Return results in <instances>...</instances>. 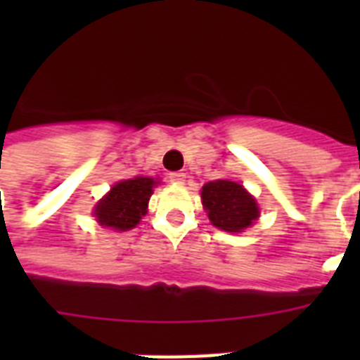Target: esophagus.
<instances>
[{"instance_id":"obj_1","label":"esophagus","mask_w":360,"mask_h":360,"mask_svg":"<svg viewBox=\"0 0 360 360\" xmlns=\"http://www.w3.org/2000/svg\"><path fill=\"white\" fill-rule=\"evenodd\" d=\"M186 175L183 172H174V174H169V183H174V185H185Z\"/></svg>"}]
</instances>
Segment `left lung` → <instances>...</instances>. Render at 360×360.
Returning <instances> with one entry per match:
<instances>
[{"label": "left lung", "instance_id": "8db88e82", "mask_svg": "<svg viewBox=\"0 0 360 360\" xmlns=\"http://www.w3.org/2000/svg\"><path fill=\"white\" fill-rule=\"evenodd\" d=\"M202 203L214 228L239 233L252 226L259 217L254 196L236 181L217 179L205 183L202 188Z\"/></svg>", "mask_w": 360, "mask_h": 360}]
</instances>
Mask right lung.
<instances>
[{
  "mask_svg": "<svg viewBox=\"0 0 360 360\" xmlns=\"http://www.w3.org/2000/svg\"><path fill=\"white\" fill-rule=\"evenodd\" d=\"M157 183L153 177H134L115 183L93 209L98 224L117 231L136 228L147 213V203Z\"/></svg>",
  "mask_w": 360,
  "mask_h": 360,
  "instance_id": "add662e5",
  "label": "right lung"
}]
</instances>
